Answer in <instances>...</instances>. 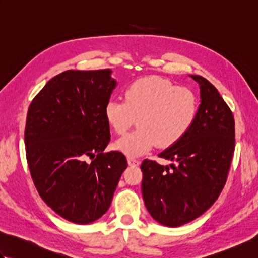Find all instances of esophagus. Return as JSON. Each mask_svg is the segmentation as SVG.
Listing matches in <instances>:
<instances>
[{
  "label": "esophagus",
  "mask_w": 258,
  "mask_h": 258,
  "mask_svg": "<svg viewBox=\"0 0 258 258\" xmlns=\"http://www.w3.org/2000/svg\"><path fill=\"white\" fill-rule=\"evenodd\" d=\"M127 163L130 166H139L140 165V161L136 160V158H133V157H128L127 158Z\"/></svg>",
  "instance_id": "34e87169"
}]
</instances>
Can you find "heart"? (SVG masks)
I'll return each mask as SVG.
<instances>
[{
    "mask_svg": "<svg viewBox=\"0 0 258 258\" xmlns=\"http://www.w3.org/2000/svg\"><path fill=\"white\" fill-rule=\"evenodd\" d=\"M199 113L195 94L160 76H146L132 82L123 98L106 102L104 115L116 134L133 125L139 127L115 142V147L127 156H140L157 144L167 149L177 144L193 127Z\"/></svg>",
    "mask_w": 258,
    "mask_h": 258,
    "instance_id": "heart-1",
    "label": "heart"
}]
</instances>
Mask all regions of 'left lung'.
I'll return each instance as SVG.
<instances>
[{
  "mask_svg": "<svg viewBox=\"0 0 258 258\" xmlns=\"http://www.w3.org/2000/svg\"><path fill=\"white\" fill-rule=\"evenodd\" d=\"M201 105L189 132L161 153L171 167L144 160L142 193L147 211L158 223L177 227L204 214L226 184L235 150V120L217 89L200 75Z\"/></svg>",
  "mask_w": 258,
  "mask_h": 258,
  "instance_id": "8db88e82",
  "label": "left lung"
}]
</instances>
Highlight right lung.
Returning a JSON list of instances; mask_svg holds the SVG:
<instances>
[{
    "label": "right lung",
    "mask_w": 258,
    "mask_h": 258,
    "mask_svg": "<svg viewBox=\"0 0 258 258\" xmlns=\"http://www.w3.org/2000/svg\"><path fill=\"white\" fill-rule=\"evenodd\" d=\"M111 72L65 71L27 111L25 154L33 183L54 212L75 224L106 213L127 167L123 153L103 152L111 140L104 107L116 85Z\"/></svg>",
    "instance_id": "add662e5"
}]
</instances>
